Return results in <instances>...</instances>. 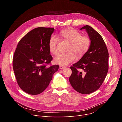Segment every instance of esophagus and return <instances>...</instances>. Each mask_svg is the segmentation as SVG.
Wrapping results in <instances>:
<instances>
[{"instance_id":"obj_1","label":"esophagus","mask_w":122,"mask_h":122,"mask_svg":"<svg viewBox=\"0 0 122 122\" xmlns=\"http://www.w3.org/2000/svg\"><path fill=\"white\" fill-rule=\"evenodd\" d=\"M65 68V66H59V68H60V69H64V68Z\"/></svg>"}]
</instances>
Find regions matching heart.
<instances>
[{
	"label": "heart",
	"instance_id": "obj_1",
	"mask_svg": "<svg viewBox=\"0 0 122 122\" xmlns=\"http://www.w3.org/2000/svg\"><path fill=\"white\" fill-rule=\"evenodd\" d=\"M58 36L71 43L68 51L71 52L67 54L60 53L56 56L54 62L56 64L66 66L73 62L75 59L74 53L77 58L82 57L87 52L91 46V40L90 37L88 36H82L81 32L75 29H63L60 31ZM59 42V39L57 36H53L51 37L48 47L51 54L54 55L57 54V44Z\"/></svg>",
	"mask_w": 122,
	"mask_h": 122
}]
</instances>
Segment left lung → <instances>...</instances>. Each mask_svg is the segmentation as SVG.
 I'll list each match as a JSON object with an SVG mask.
<instances>
[{
  "instance_id": "obj_1",
  "label": "left lung",
  "mask_w": 122,
  "mask_h": 122,
  "mask_svg": "<svg viewBox=\"0 0 122 122\" xmlns=\"http://www.w3.org/2000/svg\"><path fill=\"white\" fill-rule=\"evenodd\" d=\"M85 29L91 40L87 52L70 68L72 74L69 78L72 87L78 92L89 94L97 90L103 82L109 69V53L100 35L86 25ZM80 69L83 72L78 71Z\"/></svg>"
}]
</instances>
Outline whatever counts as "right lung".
I'll return each mask as SVG.
<instances>
[{
  "mask_svg": "<svg viewBox=\"0 0 122 122\" xmlns=\"http://www.w3.org/2000/svg\"><path fill=\"white\" fill-rule=\"evenodd\" d=\"M55 29L36 28L23 37L17 46L12 66L17 83L26 93H41L49 85L58 65H51L48 43ZM48 65L49 66H48Z\"/></svg>",
  "mask_w": 122,
  "mask_h": 122,
  "instance_id": "1",
  "label": "right lung"
}]
</instances>
